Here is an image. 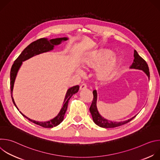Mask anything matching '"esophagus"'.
<instances>
[{"label":"esophagus","instance_id":"obj_1","mask_svg":"<svg viewBox=\"0 0 160 160\" xmlns=\"http://www.w3.org/2000/svg\"><path fill=\"white\" fill-rule=\"evenodd\" d=\"M86 88H87V85L85 84V83L82 84L80 87V90H85Z\"/></svg>","mask_w":160,"mask_h":160}]
</instances>
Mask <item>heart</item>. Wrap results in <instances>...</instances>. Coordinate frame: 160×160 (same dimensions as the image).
<instances>
[{
	"label": "heart",
	"mask_w": 160,
	"mask_h": 160,
	"mask_svg": "<svg viewBox=\"0 0 160 160\" xmlns=\"http://www.w3.org/2000/svg\"><path fill=\"white\" fill-rule=\"evenodd\" d=\"M122 64L120 56L113 55L109 49H102L87 54L82 60V66L86 70L95 69L97 78L101 82H107L115 77Z\"/></svg>",
	"instance_id": "obj_1"
}]
</instances>
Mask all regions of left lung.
<instances>
[{"instance_id": "1", "label": "left lung", "mask_w": 160, "mask_h": 160, "mask_svg": "<svg viewBox=\"0 0 160 160\" xmlns=\"http://www.w3.org/2000/svg\"><path fill=\"white\" fill-rule=\"evenodd\" d=\"M133 57H134L133 62L132 63V66L130 68V69L142 70L147 75L149 80L150 74L149 71V67L146 62L139 55L138 52H137L135 50H134ZM93 96H94L93 101H92V104H91L89 110L91 113V115L92 117L94 122L100 127L105 128L117 127L123 125L125 123H127L128 122L131 121L132 119H133L137 115H136L130 119H128L125 121H122V122H112V121L107 120L101 115V114L99 112V111L98 109V107H97L98 92L96 90H94L93 91Z\"/></svg>"}]
</instances>
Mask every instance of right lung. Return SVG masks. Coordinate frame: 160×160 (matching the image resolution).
Here are the masks:
<instances>
[{
	"mask_svg": "<svg viewBox=\"0 0 160 160\" xmlns=\"http://www.w3.org/2000/svg\"><path fill=\"white\" fill-rule=\"evenodd\" d=\"M68 40V37H61V38H56L52 39L42 38L38 39L31 43L29 45H28V46L23 50V51H22L21 53V54L18 56V58L15 60L14 64L12 66L11 70V73H10L11 93L12 102L18 109V108L17 107L15 103V101L14 100V98L12 97V91H13L14 85V82H15L18 73L22 64V62L29 59L30 58L35 56H37L44 52H50L54 49L56 45H58L60 43H61L62 42H64ZM78 90H79L78 85L73 86L67 90V92L66 93L61 110L59 111L57 116H56L54 118H53L52 119L49 121H46V122L35 121L29 118L28 117L23 115V114H22L21 111L19 112L22 116H23L25 118H27L30 122L38 125H40L41 127H43L44 128H52L54 127H56L63 121L64 115L67 110L68 102H69L70 98L73 94L78 92Z\"/></svg>",
	"mask_w": 160,
	"mask_h": 160,
	"instance_id": "add662e5",
	"label": "right lung"
}]
</instances>
